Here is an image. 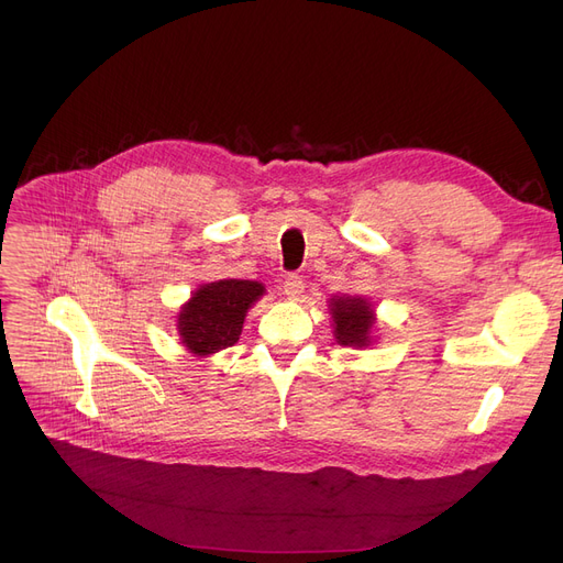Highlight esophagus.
Listing matches in <instances>:
<instances>
[{
    "mask_svg": "<svg viewBox=\"0 0 563 563\" xmlns=\"http://www.w3.org/2000/svg\"><path fill=\"white\" fill-rule=\"evenodd\" d=\"M303 289H306V283H303L301 276H297V274L285 276V280H283V291L287 294V299H299L301 294H303Z\"/></svg>",
    "mask_w": 563,
    "mask_h": 563,
    "instance_id": "esophagus-1",
    "label": "esophagus"
}]
</instances>
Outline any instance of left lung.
I'll return each instance as SVG.
<instances>
[{"label": "left lung", "mask_w": 563, "mask_h": 563, "mask_svg": "<svg viewBox=\"0 0 563 563\" xmlns=\"http://www.w3.org/2000/svg\"><path fill=\"white\" fill-rule=\"evenodd\" d=\"M333 314V333L335 340L344 346H369L372 329L376 323L372 303L363 297H333L331 299Z\"/></svg>", "instance_id": "left-lung-1"}]
</instances>
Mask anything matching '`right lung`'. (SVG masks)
Returning a JSON list of instances; mask_svg holds the SVG:
<instances>
[{
	"instance_id": "add662e5",
	"label": "right lung",
	"mask_w": 563,
	"mask_h": 563,
	"mask_svg": "<svg viewBox=\"0 0 563 563\" xmlns=\"http://www.w3.org/2000/svg\"><path fill=\"white\" fill-rule=\"evenodd\" d=\"M264 285L255 280H217L200 285L177 314V333L194 356L232 346L242 335L249 308L262 297Z\"/></svg>"
}]
</instances>
